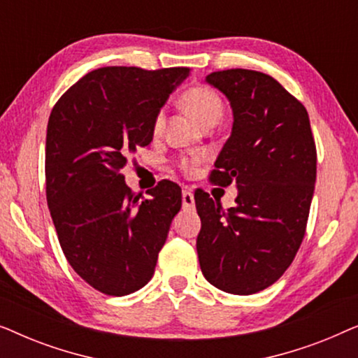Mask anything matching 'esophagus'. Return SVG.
<instances>
[{
	"label": "esophagus",
	"instance_id": "34e87169",
	"mask_svg": "<svg viewBox=\"0 0 358 358\" xmlns=\"http://www.w3.org/2000/svg\"><path fill=\"white\" fill-rule=\"evenodd\" d=\"M182 207L185 210H192L195 207L194 194L190 192V190H184V192H182Z\"/></svg>",
	"mask_w": 358,
	"mask_h": 358
}]
</instances>
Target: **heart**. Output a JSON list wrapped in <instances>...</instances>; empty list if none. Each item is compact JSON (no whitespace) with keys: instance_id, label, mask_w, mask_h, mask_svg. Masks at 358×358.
I'll return each mask as SVG.
<instances>
[{"instance_id":"1","label":"heart","mask_w":358,"mask_h":358,"mask_svg":"<svg viewBox=\"0 0 358 358\" xmlns=\"http://www.w3.org/2000/svg\"><path fill=\"white\" fill-rule=\"evenodd\" d=\"M180 106L184 107V110L187 112L190 117H194L199 124L207 127L208 124H213V122H218L220 117L223 114V101L217 92H215L212 87L207 86H194L189 87L187 91L180 96ZM164 124V115L163 112H159L156 115L153 129L156 134L163 129ZM203 161L202 156H194L190 159H182L180 161V166L184 169H190L194 166L200 164Z\"/></svg>"}]
</instances>
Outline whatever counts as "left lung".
Instances as JSON below:
<instances>
[{
    "label": "left lung",
    "mask_w": 358,
    "mask_h": 358,
    "mask_svg": "<svg viewBox=\"0 0 358 358\" xmlns=\"http://www.w3.org/2000/svg\"><path fill=\"white\" fill-rule=\"evenodd\" d=\"M205 81L233 110L231 135L212 179L223 187L236 184L238 197L223 212L207 192L195 194L200 268L220 290L252 295L283 275L305 236L316 182L310 117L266 73L236 68L210 73Z\"/></svg>",
    "instance_id": "8db88e82"
}]
</instances>
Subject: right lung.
Listing matches in <instances>:
<instances>
[{
    "label": "right lung",
    "mask_w": 358,
    "mask_h": 358,
    "mask_svg": "<svg viewBox=\"0 0 358 358\" xmlns=\"http://www.w3.org/2000/svg\"><path fill=\"white\" fill-rule=\"evenodd\" d=\"M189 68L106 66L63 94L47 125V203L63 254L106 295L140 290L180 210V187L163 180L140 200L120 171L153 140V124Z\"/></svg>",
    "instance_id": "1"
}]
</instances>
